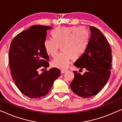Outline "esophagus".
<instances>
[{"label": "esophagus", "instance_id": "obj_1", "mask_svg": "<svg viewBox=\"0 0 122 122\" xmlns=\"http://www.w3.org/2000/svg\"><path fill=\"white\" fill-rule=\"evenodd\" d=\"M66 71H67V70H66V69H62L61 70V73H64L65 72H66Z\"/></svg>", "mask_w": 122, "mask_h": 122}]
</instances>
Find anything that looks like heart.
I'll list each match as a JSON object with an SVG mask.
<instances>
[{"instance_id": "obj_1", "label": "heart", "mask_w": 122, "mask_h": 122, "mask_svg": "<svg viewBox=\"0 0 122 122\" xmlns=\"http://www.w3.org/2000/svg\"><path fill=\"white\" fill-rule=\"evenodd\" d=\"M52 39H46L44 42L46 52L54 56L59 46L62 51L51 62L55 67L63 69L67 67L72 58L76 60L81 57L88 46L90 34L85 27H59L51 32Z\"/></svg>"}]
</instances>
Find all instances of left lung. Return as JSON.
<instances>
[{
	"label": "left lung",
	"instance_id": "1",
	"mask_svg": "<svg viewBox=\"0 0 122 122\" xmlns=\"http://www.w3.org/2000/svg\"><path fill=\"white\" fill-rule=\"evenodd\" d=\"M91 37L83 54L73 63L79 71L83 68V75L73 71L75 77L70 86L75 94L89 98L98 93L105 86L111 75L112 51L99 29L90 26Z\"/></svg>",
	"mask_w": 122,
	"mask_h": 122
}]
</instances>
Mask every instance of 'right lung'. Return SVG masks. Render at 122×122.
<instances>
[{
    "label": "right lung",
    "instance_id": "add662e5",
    "mask_svg": "<svg viewBox=\"0 0 122 122\" xmlns=\"http://www.w3.org/2000/svg\"><path fill=\"white\" fill-rule=\"evenodd\" d=\"M52 27L33 25L18 34L11 42L9 63L12 78L21 93L30 98L47 95L61 71L52 68L40 74L39 70L49 66V56L44 46L47 30Z\"/></svg>",
    "mask_w": 122,
    "mask_h": 122
}]
</instances>
